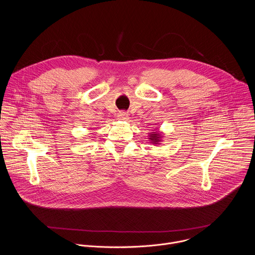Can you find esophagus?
Returning a JSON list of instances; mask_svg holds the SVG:
<instances>
[{
  "mask_svg": "<svg viewBox=\"0 0 255 255\" xmlns=\"http://www.w3.org/2000/svg\"><path fill=\"white\" fill-rule=\"evenodd\" d=\"M117 119L121 121H125L128 119V114L126 112H119L117 115Z\"/></svg>",
  "mask_w": 255,
  "mask_h": 255,
  "instance_id": "34e87169",
  "label": "esophagus"
}]
</instances>
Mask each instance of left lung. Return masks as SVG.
I'll list each match as a JSON object with an SVG mask.
<instances>
[{"label":"left lung","instance_id":"8db88e82","mask_svg":"<svg viewBox=\"0 0 255 255\" xmlns=\"http://www.w3.org/2000/svg\"><path fill=\"white\" fill-rule=\"evenodd\" d=\"M149 138V142L150 143H152V144H155V145H159L160 144V142L162 141V137H163V135L160 133V132H158V131H155V132H151V133H149V136H148Z\"/></svg>","mask_w":255,"mask_h":255}]
</instances>
